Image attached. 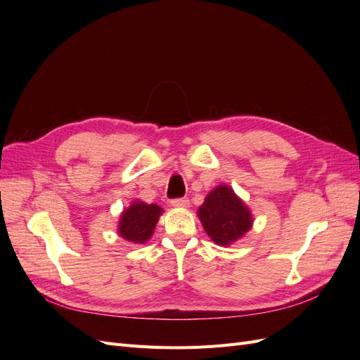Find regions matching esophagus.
Instances as JSON below:
<instances>
[{
    "mask_svg": "<svg viewBox=\"0 0 360 360\" xmlns=\"http://www.w3.org/2000/svg\"><path fill=\"white\" fill-rule=\"evenodd\" d=\"M171 205L176 207V209H186V207H189V200H186V198L172 200V201H171Z\"/></svg>",
    "mask_w": 360,
    "mask_h": 360,
    "instance_id": "obj_1",
    "label": "esophagus"
}]
</instances>
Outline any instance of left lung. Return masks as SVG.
Segmentation results:
<instances>
[{
  "instance_id": "1",
  "label": "left lung",
  "mask_w": 360,
  "mask_h": 360,
  "mask_svg": "<svg viewBox=\"0 0 360 360\" xmlns=\"http://www.w3.org/2000/svg\"><path fill=\"white\" fill-rule=\"evenodd\" d=\"M197 214L207 236L219 246L240 240L254 225L252 212L228 184H219L207 193Z\"/></svg>"
}]
</instances>
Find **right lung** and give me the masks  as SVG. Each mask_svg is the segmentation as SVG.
Segmentation results:
<instances>
[{
    "label": "right lung",
    "instance_id": "obj_1",
    "mask_svg": "<svg viewBox=\"0 0 360 360\" xmlns=\"http://www.w3.org/2000/svg\"><path fill=\"white\" fill-rule=\"evenodd\" d=\"M162 213L160 205L135 200L120 214L117 233L130 243L144 245L153 236Z\"/></svg>",
    "mask_w": 360,
    "mask_h": 360
}]
</instances>
